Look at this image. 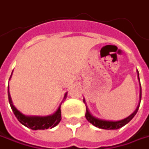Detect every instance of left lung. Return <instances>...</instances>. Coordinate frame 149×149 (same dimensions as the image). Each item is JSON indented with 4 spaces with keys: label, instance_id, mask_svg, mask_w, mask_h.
Listing matches in <instances>:
<instances>
[{
    "label": "left lung",
    "instance_id": "left-lung-1",
    "mask_svg": "<svg viewBox=\"0 0 149 149\" xmlns=\"http://www.w3.org/2000/svg\"><path fill=\"white\" fill-rule=\"evenodd\" d=\"M137 72H138V78L139 80V71L137 70ZM139 83H140V80H139ZM141 97H142V89H141V84H140V94H139V103L138 105L137 108L135 109V111L133 112L131 115H129L128 117H127L126 118H123L122 120H118V121H111V120H104L98 118H96L94 117L93 114H91V113L89 112L88 108L86 106V114H85V117L87 120L92 123L93 126L97 127H99L102 129H107V130H114V129H118L120 127H123L124 125H126L127 123H128L131 120L133 119V117L136 115V113L138 112L139 108V105H140V102H141ZM84 103L86 104V102L85 99H83Z\"/></svg>",
    "mask_w": 149,
    "mask_h": 149
}]
</instances>
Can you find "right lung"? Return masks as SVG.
Instances as JSON below:
<instances>
[{"mask_svg": "<svg viewBox=\"0 0 149 149\" xmlns=\"http://www.w3.org/2000/svg\"><path fill=\"white\" fill-rule=\"evenodd\" d=\"M10 77H11V76H10ZM67 94L68 93H65L64 99L67 97ZM8 99H9L10 107L18 121L24 126L27 127L28 128H31L32 130H44V129H47V128H52L56 126L62 119L61 104L53 114H51L48 116H28V115H25L22 113H21L13 105L10 93H9V86H8Z\"/></svg>", "mask_w": 149, "mask_h": 149, "instance_id": "right-lung-1", "label": "right lung"}]
</instances>
